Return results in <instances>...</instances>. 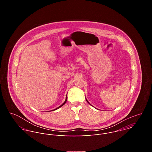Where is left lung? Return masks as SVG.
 Instances as JSON below:
<instances>
[{"label":"left lung","mask_w":152,"mask_h":152,"mask_svg":"<svg viewBox=\"0 0 152 152\" xmlns=\"http://www.w3.org/2000/svg\"><path fill=\"white\" fill-rule=\"evenodd\" d=\"M86 101H87V102H88V104H89V102H88V100H87V99H86ZM90 105H91V104H90Z\"/></svg>","instance_id":"left-lung-1"}]
</instances>
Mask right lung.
<instances>
[{"instance_id":"right-lung-1","label":"right lung","mask_w":152,"mask_h":152,"mask_svg":"<svg viewBox=\"0 0 152 152\" xmlns=\"http://www.w3.org/2000/svg\"><path fill=\"white\" fill-rule=\"evenodd\" d=\"M66 101H67V95L66 96V98H65V101H64V102L62 104V105H61L60 107H58V108H57L54 109H53V110H57V109H58V108H61L62 106H63L64 104H65V103H66ZM50 111H51V110H50Z\"/></svg>"}]
</instances>
